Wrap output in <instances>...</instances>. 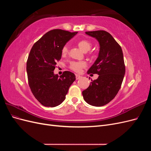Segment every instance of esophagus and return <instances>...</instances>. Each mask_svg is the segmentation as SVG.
Returning a JSON list of instances; mask_svg holds the SVG:
<instances>
[{"instance_id":"1","label":"esophagus","mask_w":151,"mask_h":151,"mask_svg":"<svg viewBox=\"0 0 151 151\" xmlns=\"http://www.w3.org/2000/svg\"><path fill=\"white\" fill-rule=\"evenodd\" d=\"M76 79L77 80V79H79L81 77V76H80V75H78V74H76Z\"/></svg>"}]
</instances>
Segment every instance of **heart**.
<instances>
[{"instance_id": "heart-1", "label": "heart", "mask_w": 151, "mask_h": 151, "mask_svg": "<svg viewBox=\"0 0 151 151\" xmlns=\"http://www.w3.org/2000/svg\"><path fill=\"white\" fill-rule=\"evenodd\" d=\"M79 47L84 51V52H87L90 50L92 46V44L89 42V40H80L78 42ZM68 52V47L67 46L63 47L62 50V53L63 55H65ZM86 65V63L84 62H72L70 64V69L74 70L76 72H80L81 69L84 67Z\"/></svg>"}]
</instances>
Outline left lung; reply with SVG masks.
Returning a JSON list of instances; mask_svg holds the SVG:
<instances>
[{"label": "left lung", "mask_w": 151, "mask_h": 151, "mask_svg": "<svg viewBox=\"0 0 151 151\" xmlns=\"http://www.w3.org/2000/svg\"><path fill=\"white\" fill-rule=\"evenodd\" d=\"M86 34L94 38L99 45L98 58L87 73L99 76L91 80L83 96L89 104L102 106L110 102L121 88L125 74L123 54L121 47L108 32L99 30Z\"/></svg>", "instance_id": "8db88e82"}]
</instances>
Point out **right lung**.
<instances>
[{
	"label": "right lung",
	"mask_w": 151,
	"mask_h": 151,
	"mask_svg": "<svg viewBox=\"0 0 151 151\" xmlns=\"http://www.w3.org/2000/svg\"><path fill=\"white\" fill-rule=\"evenodd\" d=\"M77 34L62 29L45 33L32 47L26 63L29 88L35 98L47 107H55L65 99L76 76L65 71L60 77L54 74L56 62L62 57L65 44Z\"/></svg>",
	"instance_id": "1"
}]
</instances>
